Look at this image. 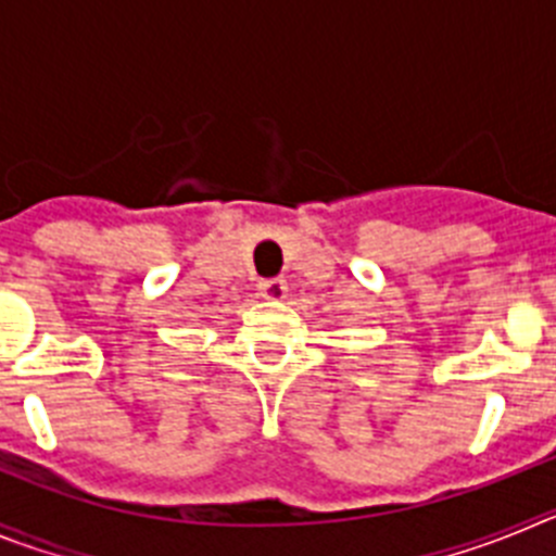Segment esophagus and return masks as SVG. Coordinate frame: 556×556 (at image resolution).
Here are the masks:
<instances>
[{"label":"esophagus","mask_w":556,"mask_h":556,"mask_svg":"<svg viewBox=\"0 0 556 556\" xmlns=\"http://www.w3.org/2000/svg\"><path fill=\"white\" fill-rule=\"evenodd\" d=\"M262 294L267 301H281L283 294H287V281L283 278H267V281L258 283Z\"/></svg>","instance_id":"esophagus-1"}]
</instances>
